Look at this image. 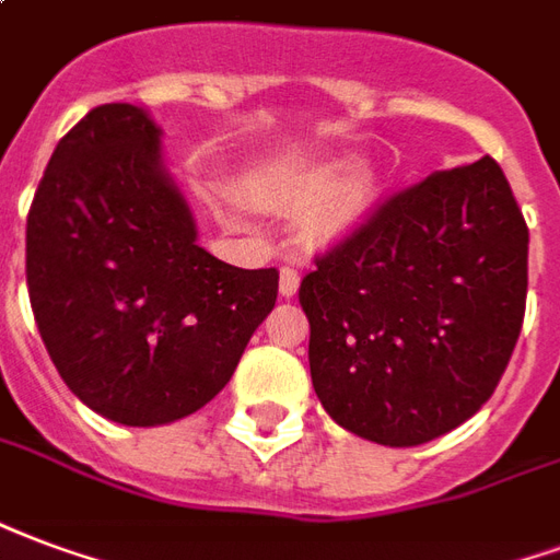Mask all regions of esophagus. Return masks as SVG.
I'll return each mask as SVG.
<instances>
[{"label":"esophagus","instance_id":"1","mask_svg":"<svg viewBox=\"0 0 560 560\" xmlns=\"http://www.w3.org/2000/svg\"><path fill=\"white\" fill-rule=\"evenodd\" d=\"M300 291V272L293 267H281V279H279V293L284 300H291L293 293Z\"/></svg>","mask_w":560,"mask_h":560}]
</instances>
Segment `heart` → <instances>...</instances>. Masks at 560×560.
Wrapping results in <instances>:
<instances>
[{
  "instance_id": "obj_1",
  "label": "heart",
  "mask_w": 560,
  "mask_h": 560,
  "mask_svg": "<svg viewBox=\"0 0 560 560\" xmlns=\"http://www.w3.org/2000/svg\"><path fill=\"white\" fill-rule=\"evenodd\" d=\"M347 172H350V163L323 165V168H317L314 175H308L305 180H300V184H288V192H291V196H312V192H323V189H329V186L338 184ZM368 198H371V184H368L364 177L350 180V184L341 189V196H338V205H335L329 222H332L335 228L353 222L364 207H368Z\"/></svg>"
}]
</instances>
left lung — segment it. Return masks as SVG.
<instances>
[{"instance_id":"obj_1","label":"left lung","mask_w":560,"mask_h":560,"mask_svg":"<svg viewBox=\"0 0 560 560\" xmlns=\"http://www.w3.org/2000/svg\"><path fill=\"white\" fill-rule=\"evenodd\" d=\"M314 264L312 383L343 430L409 448L490 400L528 293V225L492 156L397 189Z\"/></svg>"}]
</instances>
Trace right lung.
<instances>
[{
  "label": "right lung",
  "instance_id": "add662e5",
  "mask_svg": "<svg viewBox=\"0 0 560 560\" xmlns=\"http://www.w3.org/2000/svg\"><path fill=\"white\" fill-rule=\"evenodd\" d=\"M196 240L148 112L106 103L56 144L26 219L28 300L97 416L156 428L196 412L272 312L279 269L231 267Z\"/></svg>",
  "mask_w": 560,
  "mask_h": 560
}]
</instances>
